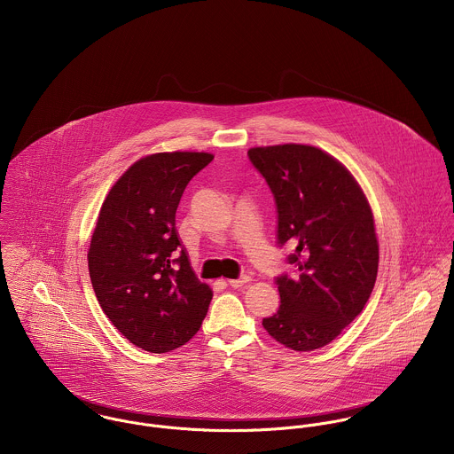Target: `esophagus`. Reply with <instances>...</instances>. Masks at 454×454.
Returning a JSON list of instances; mask_svg holds the SVG:
<instances>
[{
    "mask_svg": "<svg viewBox=\"0 0 454 454\" xmlns=\"http://www.w3.org/2000/svg\"><path fill=\"white\" fill-rule=\"evenodd\" d=\"M252 279L248 278V276H243V278H239V279H229V285L232 286V288H241L243 285H247V283H250Z\"/></svg>",
    "mask_w": 454,
    "mask_h": 454,
    "instance_id": "34e87169",
    "label": "esophagus"
}]
</instances>
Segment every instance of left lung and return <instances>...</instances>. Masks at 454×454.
Masks as SVG:
<instances>
[{
    "instance_id": "1",
    "label": "left lung",
    "mask_w": 454,
    "mask_h": 454,
    "mask_svg": "<svg viewBox=\"0 0 454 454\" xmlns=\"http://www.w3.org/2000/svg\"><path fill=\"white\" fill-rule=\"evenodd\" d=\"M278 211V245L295 276L276 278L281 306L262 325L294 351L332 342L365 308L378 276L380 245L369 200L353 175L309 145L248 150Z\"/></svg>"
}]
</instances>
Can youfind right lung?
Segmentation results:
<instances>
[{
  "label": "right lung",
  "instance_id": "1",
  "mask_svg": "<svg viewBox=\"0 0 454 454\" xmlns=\"http://www.w3.org/2000/svg\"><path fill=\"white\" fill-rule=\"evenodd\" d=\"M211 160L204 152L146 155L101 206L87 254L92 288L110 322L145 351L168 353L189 342L213 299L175 227L189 182Z\"/></svg>",
  "mask_w": 454,
  "mask_h": 454
}]
</instances>
